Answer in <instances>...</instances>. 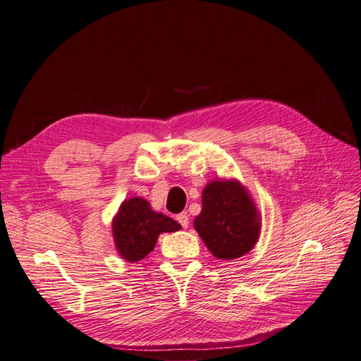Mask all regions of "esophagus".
<instances>
[{
  "label": "esophagus",
  "mask_w": 361,
  "mask_h": 361,
  "mask_svg": "<svg viewBox=\"0 0 361 361\" xmlns=\"http://www.w3.org/2000/svg\"><path fill=\"white\" fill-rule=\"evenodd\" d=\"M176 220L180 223V226H182L183 228H187V227L190 226V216H188V214H187V212H182V214H179V215L176 216Z\"/></svg>",
  "instance_id": "esophagus-1"
}]
</instances>
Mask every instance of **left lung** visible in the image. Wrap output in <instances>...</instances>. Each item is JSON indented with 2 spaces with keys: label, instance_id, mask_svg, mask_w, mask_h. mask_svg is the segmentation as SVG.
<instances>
[{
  "label": "left lung",
  "instance_id": "8db88e82",
  "mask_svg": "<svg viewBox=\"0 0 361 361\" xmlns=\"http://www.w3.org/2000/svg\"><path fill=\"white\" fill-rule=\"evenodd\" d=\"M194 227L211 253L221 260L241 257L260 233V216L248 191L233 179L212 180L202 194Z\"/></svg>",
  "mask_w": 361,
  "mask_h": 361
}]
</instances>
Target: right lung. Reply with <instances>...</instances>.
Listing matches in <instances>:
<instances>
[{
	"instance_id": "1",
	"label": "right lung",
	"mask_w": 361,
	"mask_h": 361,
	"mask_svg": "<svg viewBox=\"0 0 361 361\" xmlns=\"http://www.w3.org/2000/svg\"><path fill=\"white\" fill-rule=\"evenodd\" d=\"M180 224L173 218L155 212L147 200L133 197L120 206L113 220V236L118 255L128 262L145 259L155 248L164 232H176Z\"/></svg>"
}]
</instances>
